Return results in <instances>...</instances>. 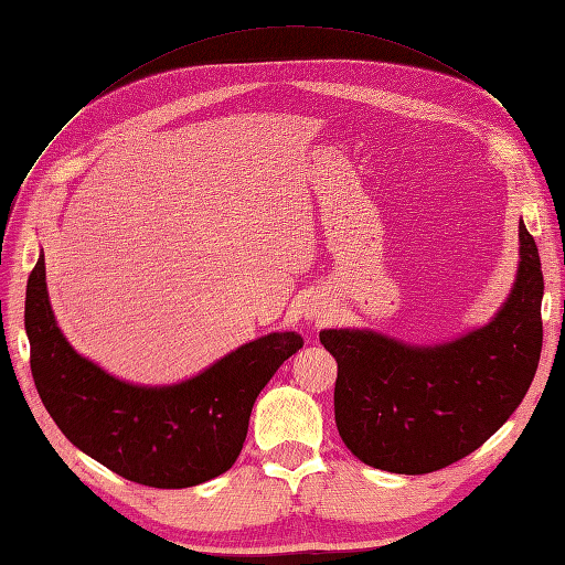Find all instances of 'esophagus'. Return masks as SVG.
Masks as SVG:
<instances>
[{
	"label": "esophagus",
	"mask_w": 565,
	"mask_h": 565,
	"mask_svg": "<svg viewBox=\"0 0 565 565\" xmlns=\"http://www.w3.org/2000/svg\"><path fill=\"white\" fill-rule=\"evenodd\" d=\"M328 316H330L328 309H324V306H320V303L306 306V311H303V318H306V320H313V322H322Z\"/></svg>",
	"instance_id": "esophagus-1"
}]
</instances>
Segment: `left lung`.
Masks as SVG:
<instances>
[{
  "instance_id": "obj_1",
  "label": "left lung",
  "mask_w": 565,
  "mask_h": 565,
  "mask_svg": "<svg viewBox=\"0 0 565 565\" xmlns=\"http://www.w3.org/2000/svg\"><path fill=\"white\" fill-rule=\"evenodd\" d=\"M511 292L486 324L440 344H407L367 328L322 330L337 361L334 422L344 446L391 473H431L467 457L514 415L542 351L544 278L519 221Z\"/></svg>"
}]
</instances>
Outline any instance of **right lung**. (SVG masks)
I'll return each mask as SVG.
<instances>
[{"mask_svg": "<svg viewBox=\"0 0 565 565\" xmlns=\"http://www.w3.org/2000/svg\"><path fill=\"white\" fill-rule=\"evenodd\" d=\"M25 332L32 380L63 436L127 481L150 488H191L228 471L243 450L256 396L303 347L297 332H270L179 384L117 380L61 332L42 252L28 278Z\"/></svg>", "mask_w": 565, "mask_h": 565, "instance_id": "obj_1", "label": "right lung"}]
</instances>
